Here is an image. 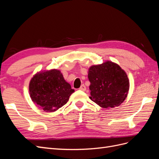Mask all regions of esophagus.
I'll use <instances>...</instances> for the list:
<instances>
[{
	"label": "esophagus",
	"mask_w": 159,
	"mask_h": 159,
	"mask_svg": "<svg viewBox=\"0 0 159 159\" xmlns=\"http://www.w3.org/2000/svg\"><path fill=\"white\" fill-rule=\"evenodd\" d=\"M80 90H81V91H85V90H86L85 86L84 84H83V85H81L80 86Z\"/></svg>",
	"instance_id": "esophagus-1"
}]
</instances>
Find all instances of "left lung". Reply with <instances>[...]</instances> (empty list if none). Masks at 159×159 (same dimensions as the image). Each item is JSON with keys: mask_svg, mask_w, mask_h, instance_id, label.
Instances as JSON below:
<instances>
[{"mask_svg": "<svg viewBox=\"0 0 159 159\" xmlns=\"http://www.w3.org/2000/svg\"><path fill=\"white\" fill-rule=\"evenodd\" d=\"M90 97L104 109L118 107L127 97L129 80L126 72L117 64L106 61L102 64L89 67Z\"/></svg>", "mask_w": 159, "mask_h": 159, "instance_id": "8db88e82", "label": "left lung"}]
</instances>
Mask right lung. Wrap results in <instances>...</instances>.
I'll return each instance as SVG.
<instances>
[{"mask_svg": "<svg viewBox=\"0 0 159 159\" xmlns=\"http://www.w3.org/2000/svg\"><path fill=\"white\" fill-rule=\"evenodd\" d=\"M74 91L56 69L37 72L29 83L32 101L46 112H54L64 106Z\"/></svg>", "mask_w": 159, "mask_h": 159, "instance_id": "obj_1", "label": "right lung"}]
</instances>
